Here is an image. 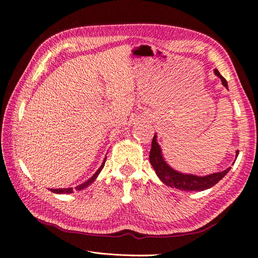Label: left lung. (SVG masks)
<instances>
[{"label": "left lung", "instance_id": "obj_1", "mask_svg": "<svg viewBox=\"0 0 258 258\" xmlns=\"http://www.w3.org/2000/svg\"><path fill=\"white\" fill-rule=\"evenodd\" d=\"M214 73L217 77H220L222 84L228 89V85L224 77L220 74V72L215 69ZM239 151L236 152V159L238 157ZM150 161L151 165L154 168L156 174L160 178V181L167 185L172 187V188H176L179 190H187V191H201L211 188L216 183H218L221 179L229 172L231 167L227 168L226 170L222 171V172H216L212 174H208L205 176H198L188 173H183L179 171L174 170L171 168L167 161L165 160L162 156V152L160 145L157 142V135L155 134L153 141H152V148L150 152ZM235 163V162H233Z\"/></svg>", "mask_w": 258, "mask_h": 258}]
</instances>
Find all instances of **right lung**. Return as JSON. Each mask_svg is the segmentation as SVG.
<instances>
[{"label":"right lung","mask_w":258,"mask_h":258,"mask_svg":"<svg viewBox=\"0 0 258 258\" xmlns=\"http://www.w3.org/2000/svg\"><path fill=\"white\" fill-rule=\"evenodd\" d=\"M105 160H106V157L103 159L102 165H101L100 168L96 171V173L93 174L89 179H87V181H86V182L82 183V184L79 185V186H76L75 189H76V190H82V189L86 188V187H87V186H89L91 183H93V181H95V179L98 177L99 173L101 172V171H102V169H103V167H104V165H105ZM49 190H50L51 192H54V194H72V192H73V188H72V187H70V188H54V189L50 188Z\"/></svg>","instance_id":"1"}]
</instances>
